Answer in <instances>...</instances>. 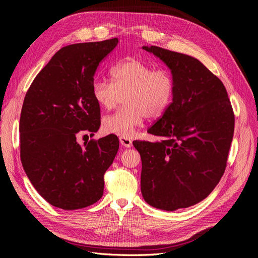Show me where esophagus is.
<instances>
[{"mask_svg": "<svg viewBox=\"0 0 258 258\" xmlns=\"http://www.w3.org/2000/svg\"><path fill=\"white\" fill-rule=\"evenodd\" d=\"M119 142H120L121 146H123V147H127V148H129V147H131V146H132V141H131L130 139H128V138L119 137Z\"/></svg>", "mask_w": 258, "mask_h": 258, "instance_id": "esophagus-1", "label": "esophagus"}]
</instances>
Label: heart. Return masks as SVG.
I'll return each mask as SVG.
<instances>
[{
    "label": "heart",
    "mask_w": 258,
    "mask_h": 258,
    "mask_svg": "<svg viewBox=\"0 0 258 258\" xmlns=\"http://www.w3.org/2000/svg\"><path fill=\"white\" fill-rule=\"evenodd\" d=\"M110 75L112 83L97 79L91 85L92 99L102 110H112L123 97L124 106L103 118L106 134L132 138L145 117L157 118L172 102L175 84L167 70L128 58L114 66Z\"/></svg>",
    "instance_id": "1"
}]
</instances>
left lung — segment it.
I'll return each mask as SVG.
<instances>
[{
    "mask_svg": "<svg viewBox=\"0 0 258 258\" xmlns=\"http://www.w3.org/2000/svg\"><path fill=\"white\" fill-rule=\"evenodd\" d=\"M142 48L170 69L175 84L172 102L147 130L159 141L134 142L142 160V196L156 209L188 208L223 176L235 115L224 84L198 59L157 46Z\"/></svg>",
    "mask_w": 258,
    "mask_h": 258,
    "instance_id": "obj_1",
    "label": "left lung"
}]
</instances>
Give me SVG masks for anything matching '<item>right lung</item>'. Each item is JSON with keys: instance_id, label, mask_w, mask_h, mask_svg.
<instances>
[{"instance_id": "obj_1", "label": "right lung", "mask_w": 258, "mask_h": 258, "mask_svg": "<svg viewBox=\"0 0 258 258\" xmlns=\"http://www.w3.org/2000/svg\"><path fill=\"white\" fill-rule=\"evenodd\" d=\"M118 38L66 46L36 75L20 115V158L37 192L49 204L76 210L100 200L104 173L119 147L116 136L84 146L77 134L100 128V106L91 96L99 63Z\"/></svg>"}]
</instances>
